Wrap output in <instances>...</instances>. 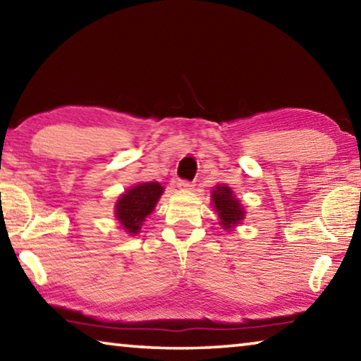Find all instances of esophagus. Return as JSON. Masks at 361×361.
Returning a JSON list of instances; mask_svg holds the SVG:
<instances>
[{"mask_svg":"<svg viewBox=\"0 0 361 361\" xmlns=\"http://www.w3.org/2000/svg\"><path fill=\"white\" fill-rule=\"evenodd\" d=\"M176 186H178L180 189H192L194 188V183L188 181V180H180L178 183H176Z\"/></svg>","mask_w":361,"mask_h":361,"instance_id":"34e87169","label":"esophagus"}]
</instances>
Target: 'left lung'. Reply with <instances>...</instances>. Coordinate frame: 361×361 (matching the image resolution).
Instances as JSON below:
<instances>
[{
	"mask_svg": "<svg viewBox=\"0 0 361 361\" xmlns=\"http://www.w3.org/2000/svg\"><path fill=\"white\" fill-rule=\"evenodd\" d=\"M213 204L216 207L218 216L221 219L224 229L231 226L239 224L243 218V209L239 200H237L228 186H216L212 194Z\"/></svg>",
	"mask_w": 361,
	"mask_h": 361,
	"instance_id": "8db88e82",
	"label": "left lung"
}]
</instances>
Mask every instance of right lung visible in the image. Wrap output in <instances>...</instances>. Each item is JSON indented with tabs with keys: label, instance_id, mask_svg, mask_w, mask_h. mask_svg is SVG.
<instances>
[{
	"label": "right lung",
	"instance_id": "right-lung-1",
	"mask_svg": "<svg viewBox=\"0 0 361 361\" xmlns=\"http://www.w3.org/2000/svg\"><path fill=\"white\" fill-rule=\"evenodd\" d=\"M164 192V188L156 181L142 183L122 194L116 204V216L127 232L137 234L142 229V223L154 210L157 199Z\"/></svg>",
	"mask_w": 361,
	"mask_h": 361
}]
</instances>
